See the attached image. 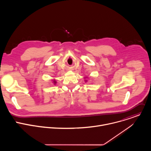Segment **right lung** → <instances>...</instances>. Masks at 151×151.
Here are the masks:
<instances>
[{"label":"right lung","mask_w":151,"mask_h":151,"mask_svg":"<svg viewBox=\"0 0 151 151\" xmlns=\"http://www.w3.org/2000/svg\"><path fill=\"white\" fill-rule=\"evenodd\" d=\"M54 82H55V81H54ZM54 83H55V82H54Z\"/></svg>","instance_id":"1"}]
</instances>
